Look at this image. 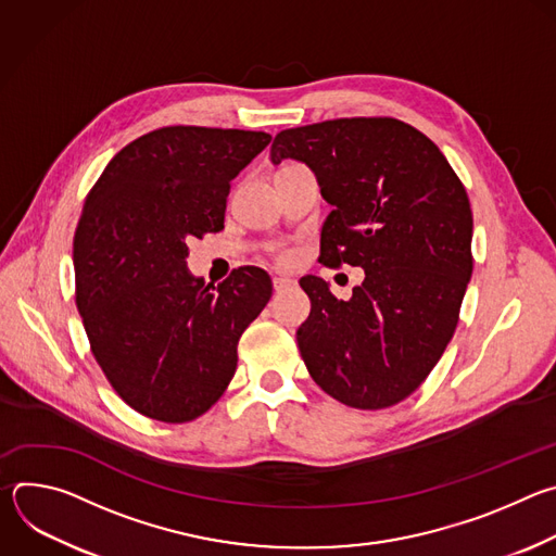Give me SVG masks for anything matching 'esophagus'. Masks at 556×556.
<instances>
[{
	"label": "esophagus",
	"mask_w": 556,
	"mask_h": 556,
	"mask_svg": "<svg viewBox=\"0 0 556 556\" xmlns=\"http://www.w3.org/2000/svg\"><path fill=\"white\" fill-rule=\"evenodd\" d=\"M292 286H294V279H290V277H273V290L275 292H286Z\"/></svg>",
	"instance_id": "esophagus-1"
}]
</instances>
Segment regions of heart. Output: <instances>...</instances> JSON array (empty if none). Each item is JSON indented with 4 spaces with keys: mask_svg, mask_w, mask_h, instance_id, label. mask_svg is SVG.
Returning a JSON list of instances; mask_svg holds the SVG:
<instances>
[{
    "mask_svg": "<svg viewBox=\"0 0 556 556\" xmlns=\"http://www.w3.org/2000/svg\"><path fill=\"white\" fill-rule=\"evenodd\" d=\"M277 260H279L281 264H286V262H290V253H288V251H277Z\"/></svg>",
    "mask_w": 556,
    "mask_h": 556,
    "instance_id": "heart-1",
    "label": "heart"
}]
</instances>
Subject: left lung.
Masks as SVG:
<instances>
[{"label": "left lung", "mask_w": 556, "mask_h": 556, "mask_svg": "<svg viewBox=\"0 0 556 556\" xmlns=\"http://www.w3.org/2000/svg\"><path fill=\"white\" fill-rule=\"evenodd\" d=\"M273 163H305L332 204L319 262L365 270L348 301L301 277L309 316L301 358L326 393L354 409H387L431 374L459 321L472 273V213L444 153L389 116L283 129Z\"/></svg>", "instance_id": "obj_1"}]
</instances>
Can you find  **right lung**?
I'll list each match as a JSON object with an SVG mask.
<instances>
[{
  "label": "right lung",
  "mask_w": 556,
  "mask_h": 556,
  "mask_svg": "<svg viewBox=\"0 0 556 556\" xmlns=\"http://www.w3.org/2000/svg\"><path fill=\"white\" fill-rule=\"evenodd\" d=\"M266 131L174 125L123 147L74 232L76 307L121 399L161 422L208 412L237 369V343L273 294L244 266L217 288L187 270L189 242L224 228L230 180Z\"/></svg>",
  "instance_id": "right-lung-1"
}]
</instances>
